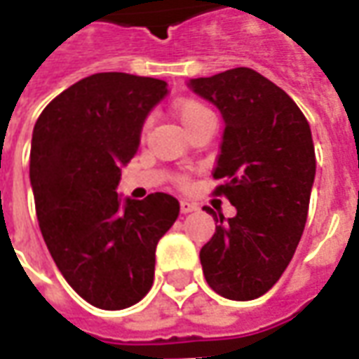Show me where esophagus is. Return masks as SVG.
Listing matches in <instances>:
<instances>
[{
    "label": "esophagus",
    "mask_w": 359,
    "mask_h": 359,
    "mask_svg": "<svg viewBox=\"0 0 359 359\" xmlns=\"http://www.w3.org/2000/svg\"><path fill=\"white\" fill-rule=\"evenodd\" d=\"M198 210V205L188 200H180V213H192V211Z\"/></svg>",
    "instance_id": "34e87169"
}]
</instances>
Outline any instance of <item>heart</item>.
<instances>
[{
  "label": "heart",
  "instance_id": "b5f03b06",
  "mask_svg": "<svg viewBox=\"0 0 359 359\" xmlns=\"http://www.w3.org/2000/svg\"><path fill=\"white\" fill-rule=\"evenodd\" d=\"M172 113L179 118L180 125L184 126L187 133H190L192 128L210 121V118H215L210 107L205 103L194 100V97H182L179 102L172 103ZM180 184H187V179H180Z\"/></svg>",
  "mask_w": 359,
  "mask_h": 359
}]
</instances>
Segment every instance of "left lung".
<instances>
[{"mask_svg":"<svg viewBox=\"0 0 359 359\" xmlns=\"http://www.w3.org/2000/svg\"><path fill=\"white\" fill-rule=\"evenodd\" d=\"M188 86L223 115L225 133L213 171L225 182L236 215L217 219L200 250L208 285L229 300L264 296L290 264L308 219L316 179V149L300 107L277 84L248 67L231 69Z\"/></svg>","mask_w":359,"mask_h":359,"instance_id":"1","label":"left lung"}]
</instances>
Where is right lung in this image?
Returning a JSON list of instances; mask_svg holds the SVG:
<instances>
[{
	"mask_svg": "<svg viewBox=\"0 0 359 359\" xmlns=\"http://www.w3.org/2000/svg\"><path fill=\"white\" fill-rule=\"evenodd\" d=\"M167 82L97 73L51 100L30 148V184L43 242L81 298L100 309H125L154 285L156 246L179 217V200L115 192L138 151L148 113Z\"/></svg>",
	"mask_w": 359,
	"mask_h": 359,
	"instance_id": "right-lung-1",
	"label": "right lung"
}]
</instances>
